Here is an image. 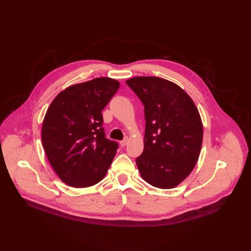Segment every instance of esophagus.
Returning <instances> with one entry per match:
<instances>
[{"label":"esophagus","mask_w":251,"mask_h":251,"mask_svg":"<svg viewBox=\"0 0 251 251\" xmlns=\"http://www.w3.org/2000/svg\"><path fill=\"white\" fill-rule=\"evenodd\" d=\"M127 143H128V138H125L124 140L120 141V146L121 147H125V146H127Z\"/></svg>","instance_id":"obj_1"}]
</instances>
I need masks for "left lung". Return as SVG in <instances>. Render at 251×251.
Segmentation results:
<instances>
[{
	"mask_svg": "<svg viewBox=\"0 0 251 251\" xmlns=\"http://www.w3.org/2000/svg\"><path fill=\"white\" fill-rule=\"evenodd\" d=\"M144 105V149L136 159L142 179L171 189L185 180L201 151L203 127L199 110L185 90L154 76L126 81Z\"/></svg>",
	"mask_w": 251,
	"mask_h": 251,
	"instance_id": "1",
	"label": "left lung"
}]
</instances>
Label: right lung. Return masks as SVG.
<instances>
[{
	"label": "right lung",
	"mask_w": 251,
	"mask_h": 251,
	"mask_svg": "<svg viewBox=\"0 0 251 251\" xmlns=\"http://www.w3.org/2000/svg\"><path fill=\"white\" fill-rule=\"evenodd\" d=\"M109 77L71 85L50 104L42 127L48 160L61 181L75 188L103 179L118 144L104 137L101 111L119 89Z\"/></svg>",
	"instance_id": "right-lung-1"
}]
</instances>
